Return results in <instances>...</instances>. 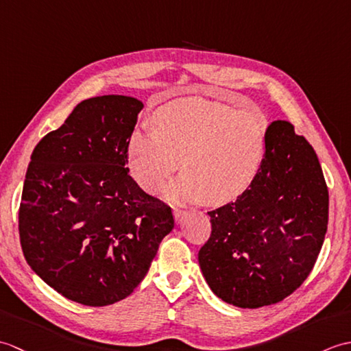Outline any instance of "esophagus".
Listing matches in <instances>:
<instances>
[{
	"label": "esophagus",
	"mask_w": 351,
	"mask_h": 351,
	"mask_svg": "<svg viewBox=\"0 0 351 351\" xmlns=\"http://www.w3.org/2000/svg\"><path fill=\"white\" fill-rule=\"evenodd\" d=\"M173 215H175L176 223H180L185 217V215H187V213H185L184 210H180V208H173Z\"/></svg>",
	"instance_id": "esophagus-1"
}]
</instances>
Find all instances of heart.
<instances>
[{
  "instance_id": "1",
  "label": "heart",
  "mask_w": 351,
  "mask_h": 351,
  "mask_svg": "<svg viewBox=\"0 0 351 351\" xmlns=\"http://www.w3.org/2000/svg\"><path fill=\"white\" fill-rule=\"evenodd\" d=\"M128 140V167L141 189L158 191L180 167L170 190L178 200L223 205L247 191L264 166L268 121L205 98H182L154 113Z\"/></svg>"
}]
</instances>
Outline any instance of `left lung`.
<instances>
[{"instance_id": "1", "label": "left lung", "mask_w": 351, "mask_h": 351, "mask_svg": "<svg viewBox=\"0 0 351 351\" xmlns=\"http://www.w3.org/2000/svg\"><path fill=\"white\" fill-rule=\"evenodd\" d=\"M208 214L199 265L213 293L238 308L282 302L306 280L327 232L329 190L314 147L274 121L255 182Z\"/></svg>"}]
</instances>
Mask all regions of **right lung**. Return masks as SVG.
I'll use <instances>...</instances> for the list:
<instances>
[{
    "label": "right lung",
    "mask_w": 351,
    "mask_h": 351,
    "mask_svg": "<svg viewBox=\"0 0 351 351\" xmlns=\"http://www.w3.org/2000/svg\"><path fill=\"white\" fill-rule=\"evenodd\" d=\"M141 108L122 95L80 102L37 143L27 169L22 252L42 280L86 306L128 297L175 226L171 208L141 190L126 167Z\"/></svg>",
    "instance_id": "1"
}]
</instances>
